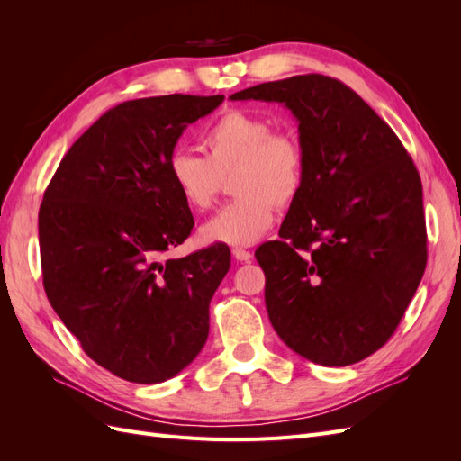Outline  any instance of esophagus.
Listing matches in <instances>:
<instances>
[{"label":"esophagus","instance_id":"1","mask_svg":"<svg viewBox=\"0 0 461 461\" xmlns=\"http://www.w3.org/2000/svg\"><path fill=\"white\" fill-rule=\"evenodd\" d=\"M232 258L236 261H249V259H252V252H249V249H244V248H234Z\"/></svg>","mask_w":461,"mask_h":461}]
</instances>
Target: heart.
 I'll return each instance as SVG.
<instances>
[{"mask_svg":"<svg viewBox=\"0 0 461 461\" xmlns=\"http://www.w3.org/2000/svg\"><path fill=\"white\" fill-rule=\"evenodd\" d=\"M205 158L175 149L167 159V178L192 212L212 207L221 178L232 173L230 192L239 196L203 222L205 244L249 246L267 232L275 205L296 202L305 180V151L296 134L273 131L269 119L230 109L203 134Z\"/></svg>","mask_w":461,"mask_h":461,"instance_id":"heart-1","label":"heart"}]
</instances>
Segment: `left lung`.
Listing matches in <instances>:
<instances>
[{"label": "left lung", "mask_w": 461, "mask_h": 461, "mask_svg": "<svg viewBox=\"0 0 461 461\" xmlns=\"http://www.w3.org/2000/svg\"><path fill=\"white\" fill-rule=\"evenodd\" d=\"M298 119L305 180L278 236L256 249L273 329L302 357L342 367L393 337L427 265L423 186L394 131L325 75L240 90Z\"/></svg>", "instance_id": "left-lung-1"}]
</instances>
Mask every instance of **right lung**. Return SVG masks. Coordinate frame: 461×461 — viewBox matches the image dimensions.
Segmentation results:
<instances>
[{
  "mask_svg": "<svg viewBox=\"0 0 461 461\" xmlns=\"http://www.w3.org/2000/svg\"><path fill=\"white\" fill-rule=\"evenodd\" d=\"M225 95L171 94L115 105L61 159L38 213L44 290L97 366L156 384L183 371L209 334V302L230 267L212 244L161 256L194 227L167 178L188 124Z\"/></svg>",
  "mask_w": 461,
  "mask_h": 461,
  "instance_id": "1",
  "label": "right lung"
}]
</instances>
